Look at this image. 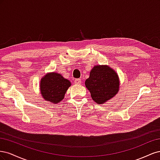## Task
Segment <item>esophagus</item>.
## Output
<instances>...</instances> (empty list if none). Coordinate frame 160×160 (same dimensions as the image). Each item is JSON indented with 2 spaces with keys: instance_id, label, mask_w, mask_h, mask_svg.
<instances>
[{
  "instance_id": "esophagus-1",
  "label": "esophagus",
  "mask_w": 160,
  "mask_h": 160,
  "mask_svg": "<svg viewBox=\"0 0 160 160\" xmlns=\"http://www.w3.org/2000/svg\"><path fill=\"white\" fill-rule=\"evenodd\" d=\"M75 83L77 85H79L81 83V79H76L75 80Z\"/></svg>"
}]
</instances>
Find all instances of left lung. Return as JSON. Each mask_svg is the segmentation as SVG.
<instances>
[{
  "label": "left lung",
  "instance_id": "left-lung-1",
  "mask_svg": "<svg viewBox=\"0 0 160 160\" xmlns=\"http://www.w3.org/2000/svg\"><path fill=\"white\" fill-rule=\"evenodd\" d=\"M85 86L95 102L103 104L117 94L119 82L117 73L112 69L106 65H97L91 69Z\"/></svg>",
  "mask_w": 160,
  "mask_h": 160
}]
</instances>
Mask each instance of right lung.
<instances>
[{
  "label": "right lung",
  "mask_w": 160,
  "mask_h": 160,
  "mask_svg": "<svg viewBox=\"0 0 160 160\" xmlns=\"http://www.w3.org/2000/svg\"><path fill=\"white\" fill-rule=\"evenodd\" d=\"M40 89L42 96L51 103H57L64 98L71 82L56 72L47 74L41 79Z\"/></svg>",
  "instance_id": "right-lung-1"
}]
</instances>
